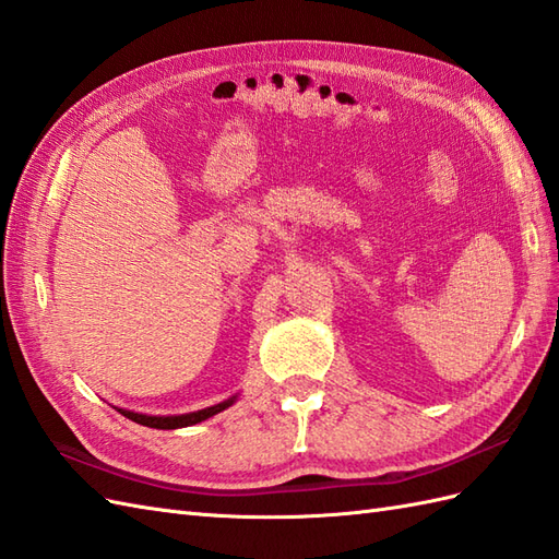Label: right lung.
Instances as JSON below:
<instances>
[{"label":"right lung","mask_w":559,"mask_h":559,"mask_svg":"<svg viewBox=\"0 0 559 559\" xmlns=\"http://www.w3.org/2000/svg\"><path fill=\"white\" fill-rule=\"evenodd\" d=\"M237 401V396L227 399L223 403L217 405H211V407H203V411H197V413H187V415H142V413H132V411H122V407H116V411L120 415H126L128 419L138 421V425H144V427H152V429H182V427H192V425H199V421L209 419L217 413H223L225 407H229Z\"/></svg>","instance_id":"1"}]
</instances>
